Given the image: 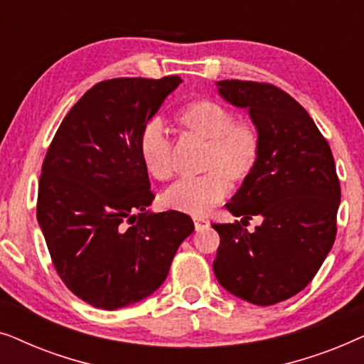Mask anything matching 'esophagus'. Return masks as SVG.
<instances>
[{
    "mask_svg": "<svg viewBox=\"0 0 364 364\" xmlns=\"http://www.w3.org/2000/svg\"><path fill=\"white\" fill-rule=\"evenodd\" d=\"M210 225V222L205 220V218H193V227H196V230H203V228H208Z\"/></svg>",
    "mask_w": 364,
    "mask_h": 364,
    "instance_id": "34e87169",
    "label": "esophagus"
}]
</instances>
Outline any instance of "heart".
I'll return each instance as SVG.
<instances>
[{
  "label": "heart",
  "mask_w": 364,
  "mask_h": 364,
  "mask_svg": "<svg viewBox=\"0 0 364 364\" xmlns=\"http://www.w3.org/2000/svg\"><path fill=\"white\" fill-rule=\"evenodd\" d=\"M177 121L188 134L207 141L203 152V176L181 178L162 193V203L176 212L203 217L223 202L230 182L250 176L260 156V136L252 122L237 121L232 109L212 99H198L178 112ZM139 151L146 171L157 181L173 176L172 144L159 121L144 127Z\"/></svg>",
  "instance_id": "b5f03b06"
}]
</instances>
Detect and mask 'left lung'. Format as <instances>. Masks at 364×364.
I'll use <instances>...</instances> for the list:
<instances>
[{"mask_svg": "<svg viewBox=\"0 0 364 364\" xmlns=\"http://www.w3.org/2000/svg\"><path fill=\"white\" fill-rule=\"evenodd\" d=\"M218 94L247 109L260 136V156L227 210L250 220L213 223L220 235L213 273L242 300L268 306L288 300L313 280L336 237L341 188L326 139L305 109L280 87L218 81ZM242 220V222H243Z\"/></svg>", "mask_w": 364, "mask_h": 364, "instance_id": "obj_1", "label": "left lung"}]
</instances>
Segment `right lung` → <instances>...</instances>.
<instances>
[{"mask_svg": "<svg viewBox=\"0 0 364 364\" xmlns=\"http://www.w3.org/2000/svg\"><path fill=\"white\" fill-rule=\"evenodd\" d=\"M182 79L97 82L63 119L38 188V222L69 290L102 310L134 305L167 278L193 232L182 212H149L141 134Z\"/></svg>", "mask_w": 364, "mask_h": 364, "instance_id": "add662e5", "label": "right lung"}]
</instances>
